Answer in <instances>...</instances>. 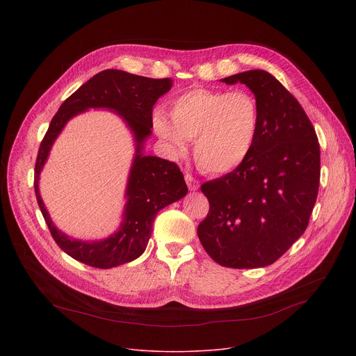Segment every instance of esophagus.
Returning a JSON list of instances; mask_svg holds the SVG:
<instances>
[{"instance_id":"obj_1","label":"esophagus","mask_w":356,"mask_h":356,"mask_svg":"<svg viewBox=\"0 0 356 356\" xmlns=\"http://www.w3.org/2000/svg\"><path fill=\"white\" fill-rule=\"evenodd\" d=\"M184 179H186V183H187V186H188V188H190L191 191H195V190L200 188V181H198L194 176L186 175Z\"/></svg>"}]
</instances>
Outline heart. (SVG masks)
Masks as SVG:
<instances>
[{
  "label": "heart",
  "mask_w": 356,
  "mask_h": 356,
  "mask_svg": "<svg viewBox=\"0 0 356 356\" xmlns=\"http://www.w3.org/2000/svg\"><path fill=\"white\" fill-rule=\"evenodd\" d=\"M158 136L181 154L194 140V158L209 173H229L252 155L261 128V107L248 90L193 88L170 103V117L152 114Z\"/></svg>",
  "instance_id": "heart-1"
}]
</instances>
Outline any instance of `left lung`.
Returning a JSON list of instances; mask_svg holds the SVG:
<instances>
[{
  "instance_id": "1",
  "label": "left lung",
  "mask_w": 356,
  "mask_h": 356,
  "mask_svg": "<svg viewBox=\"0 0 356 356\" xmlns=\"http://www.w3.org/2000/svg\"><path fill=\"white\" fill-rule=\"evenodd\" d=\"M221 81L242 83L255 94L261 128L243 165L201 184L210 211L197 234L218 265L264 268L309 225L320 186V143L298 101L270 73L249 70Z\"/></svg>"
}]
</instances>
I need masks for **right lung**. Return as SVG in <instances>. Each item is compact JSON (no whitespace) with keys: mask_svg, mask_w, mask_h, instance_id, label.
<instances>
[{"mask_svg":"<svg viewBox=\"0 0 356 356\" xmlns=\"http://www.w3.org/2000/svg\"><path fill=\"white\" fill-rule=\"evenodd\" d=\"M172 86L170 79H149L115 69L103 70L65 99L50 121L39 146L33 186L50 234L60 249L73 259L92 268L110 269L139 258L146 249L158 211L187 194L183 173L176 163L142 154L143 142L154 128L152 108ZM88 108L115 111L133 131L137 145L120 229L101 241L73 240L59 232L49 220L38 193V175L54 139L69 119Z\"/></svg>","mask_w":356,"mask_h":356,"instance_id":"add662e5","label":"right lung"}]
</instances>
